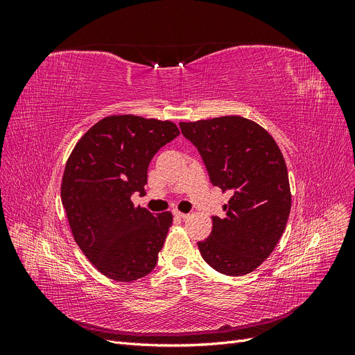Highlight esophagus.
<instances>
[{"instance_id": "obj_1", "label": "esophagus", "mask_w": 355, "mask_h": 355, "mask_svg": "<svg viewBox=\"0 0 355 355\" xmlns=\"http://www.w3.org/2000/svg\"><path fill=\"white\" fill-rule=\"evenodd\" d=\"M173 214H175V218H179V219H187V218L189 216V214L182 213V211H179V210H175Z\"/></svg>"}]
</instances>
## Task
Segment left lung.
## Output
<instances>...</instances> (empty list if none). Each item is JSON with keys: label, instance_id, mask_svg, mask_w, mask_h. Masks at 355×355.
<instances>
[{"label": "left lung", "instance_id": "obj_1", "mask_svg": "<svg viewBox=\"0 0 355 355\" xmlns=\"http://www.w3.org/2000/svg\"><path fill=\"white\" fill-rule=\"evenodd\" d=\"M179 125L211 184L232 194L223 216H213L209 239L198 243L202 259L225 275L249 274L275 249L292 206L280 148L265 128L237 115Z\"/></svg>", "mask_w": 355, "mask_h": 355}]
</instances>
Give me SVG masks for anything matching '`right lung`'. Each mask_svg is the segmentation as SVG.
Masks as SVG:
<instances>
[{
	"label": "right lung",
	"instance_id": "obj_1",
	"mask_svg": "<svg viewBox=\"0 0 355 355\" xmlns=\"http://www.w3.org/2000/svg\"><path fill=\"white\" fill-rule=\"evenodd\" d=\"M179 136L171 121L112 115L85 133L68 159L60 197L75 243L111 280L130 283L151 272L173 222L170 211L135 207L148 166Z\"/></svg>",
	"mask_w": 355,
	"mask_h": 355
}]
</instances>
